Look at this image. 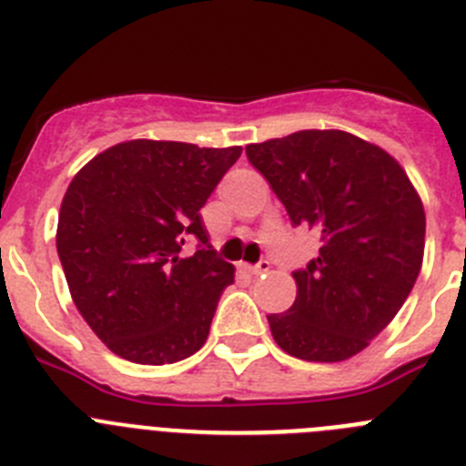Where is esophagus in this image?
I'll return each mask as SVG.
<instances>
[{
    "label": "esophagus",
    "mask_w": 466,
    "mask_h": 466,
    "mask_svg": "<svg viewBox=\"0 0 466 466\" xmlns=\"http://www.w3.org/2000/svg\"><path fill=\"white\" fill-rule=\"evenodd\" d=\"M240 268L247 270L249 275H263V273H268V270H270V263L268 261H258L257 266H247V263H242Z\"/></svg>",
    "instance_id": "1"
}]
</instances>
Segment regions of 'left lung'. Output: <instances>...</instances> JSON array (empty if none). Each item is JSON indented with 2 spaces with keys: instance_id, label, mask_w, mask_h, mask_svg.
<instances>
[{
  "instance_id": "left-lung-1",
  "label": "left lung",
  "mask_w": 466,
  "mask_h": 466,
  "mask_svg": "<svg viewBox=\"0 0 466 466\" xmlns=\"http://www.w3.org/2000/svg\"><path fill=\"white\" fill-rule=\"evenodd\" d=\"M294 226L319 233V257L296 270V300L268 315L296 360L355 357L409 299L425 254V208L394 156L345 130H299L247 144Z\"/></svg>"
}]
</instances>
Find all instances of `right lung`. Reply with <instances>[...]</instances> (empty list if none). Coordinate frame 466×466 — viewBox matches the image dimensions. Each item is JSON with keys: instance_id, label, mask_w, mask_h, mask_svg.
Masks as SVG:
<instances>
[{"instance_id": "obj_1", "label": "right lung", "mask_w": 466, "mask_h": 466, "mask_svg": "<svg viewBox=\"0 0 466 466\" xmlns=\"http://www.w3.org/2000/svg\"><path fill=\"white\" fill-rule=\"evenodd\" d=\"M242 147L130 139L95 156L57 214V257L95 336L135 364H175L203 348L236 268L208 245L200 208ZM184 239H198L191 258Z\"/></svg>"}]
</instances>
